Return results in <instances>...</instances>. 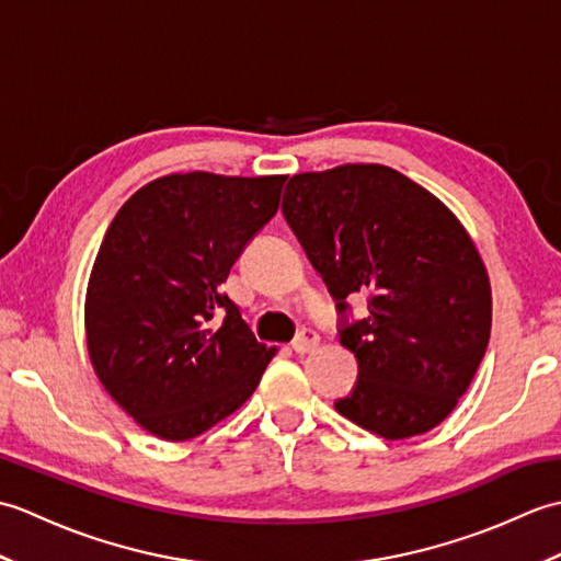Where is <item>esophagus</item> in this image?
I'll use <instances>...</instances> for the list:
<instances>
[{
  "label": "esophagus",
  "mask_w": 561,
  "mask_h": 561,
  "mask_svg": "<svg viewBox=\"0 0 561 561\" xmlns=\"http://www.w3.org/2000/svg\"><path fill=\"white\" fill-rule=\"evenodd\" d=\"M318 344H320L318 332H316V330H304L301 335L291 342V350H294L296 354H308V352H313V350L318 347Z\"/></svg>",
  "instance_id": "obj_1"
}]
</instances>
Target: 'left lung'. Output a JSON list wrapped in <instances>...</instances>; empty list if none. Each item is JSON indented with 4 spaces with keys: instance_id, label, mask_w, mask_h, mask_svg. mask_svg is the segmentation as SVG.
<instances>
[{
    "instance_id": "obj_1",
    "label": "left lung",
    "mask_w": 561,
    "mask_h": 561,
    "mask_svg": "<svg viewBox=\"0 0 561 561\" xmlns=\"http://www.w3.org/2000/svg\"><path fill=\"white\" fill-rule=\"evenodd\" d=\"M282 211L340 313L359 380L335 408L356 426L402 440L432 432L470 388L490 342L492 287L480 250L444 202L380 163L296 173Z\"/></svg>"
}]
</instances>
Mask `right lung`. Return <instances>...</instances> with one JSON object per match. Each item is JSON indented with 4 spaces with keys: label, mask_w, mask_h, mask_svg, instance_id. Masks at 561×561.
I'll list each match as a JSON object with an SVG mask.
<instances>
[{
    "label": "right lung",
    "mask_w": 561,
    "mask_h": 561,
    "mask_svg": "<svg viewBox=\"0 0 561 561\" xmlns=\"http://www.w3.org/2000/svg\"><path fill=\"white\" fill-rule=\"evenodd\" d=\"M284 181L169 173L139 187L105 231L83 304L87 350L101 386L149 434L209 432L253 396L277 354L221 284L277 214Z\"/></svg>",
    "instance_id": "add662e5"
}]
</instances>
